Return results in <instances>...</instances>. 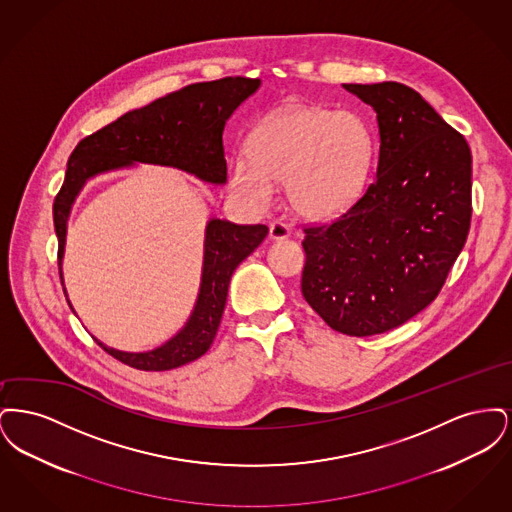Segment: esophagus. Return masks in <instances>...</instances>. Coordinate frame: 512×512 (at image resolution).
<instances>
[{"label": "esophagus", "mask_w": 512, "mask_h": 512, "mask_svg": "<svg viewBox=\"0 0 512 512\" xmlns=\"http://www.w3.org/2000/svg\"><path fill=\"white\" fill-rule=\"evenodd\" d=\"M268 232H270V240H286V238H290V234H292L290 226L284 224V222H280V220L270 222Z\"/></svg>", "instance_id": "obj_1"}]
</instances>
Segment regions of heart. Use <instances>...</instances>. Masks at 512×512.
Returning a JSON list of instances; mask_svg holds the SVG:
<instances>
[{
    "label": "heart",
    "instance_id": "1",
    "mask_svg": "<svg viewBox=\"0 0 512 512\" xmlns=\"http://www.w3.org/2000/svg\"><path fill=\"white\" fill-rule=\"evenodd\" d=\"M370 157V134L353 113L290 105L255 130L251 155L238 153L230 176L255 209H267L282 182L295 213L326 220L359 197Z\"/></svg>",
    "mask_w": 512,
    "mask_h": 512
}]
</instances>
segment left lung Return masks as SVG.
Masks as SVG:
<instances>
[{"mask_svg":"<svg viewBox=\"0 0 512 512\" xmlns=\"http://www.w3.org/2000/svg\"><path fill=\"white\" fill-rule=\"evenodd\" d=\"M376 111L374 182L338 219L305 228L301 292L336 332L374 336L436 297L472 217V155L463 134L399 82L343 84Z\"/></svg>","mask_w":512,"mask_h":512,"instance_id":"obj_1","label":"left lung"}]
</instances>
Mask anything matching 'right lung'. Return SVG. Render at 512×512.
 I'll return each instance as SVG.
<instances>
[{
    "mask_svg": "<svg viewBox=\"0 0 512 512\" xmlns=\"http://www.w3.org/2000/svg\"><path fill=\"white\" fill-rule=\"evenodd\" d=\"M259 86V78L242 76L192 84L165 98L155 99L142 109L128 111L121 119L107 124L74 147L67 163L65 182L53 203L61 282L67 222L76 195L90 178L146 163L194 174L207 184H226L224 124ZM267 234L265 224L244 226L230 220L209 219L203 242L201 284L194 311L186 324L171 340L149 351L130 353L107 347L101 341L99 345L124 365L138 370H171L199 359L217 336L234 270Z\"/></svg>",
    "mask_w": 512,
    "mask_h": 512,
    "instance_id": "add662e5",
    "label": "right lung"
}]
</instances>
